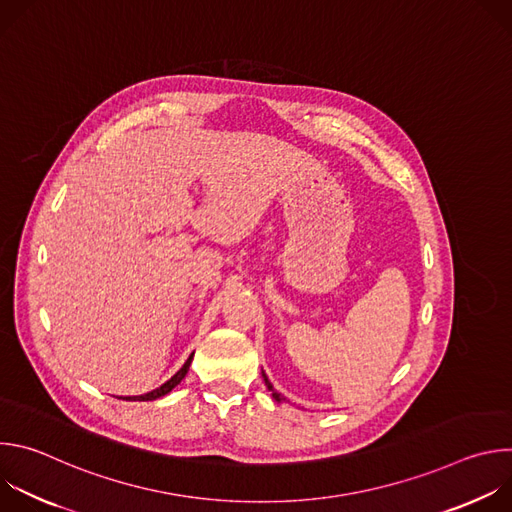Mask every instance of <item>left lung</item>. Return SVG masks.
I'll return each mask as SVG.
<instances>
[{"instance_id": "8db88e82", "label": "left lung", "mask_w": 512, "mask_h": 512, "mask_svg": "<svg viewBox=\"0 0 512 512\" xmlns=\"http://www.w3.org/2000/svg\"><path fill=\"white\" fill-rule=\"evenodd\" d=\"M263 381H265V385H267V389H269V391H271V395H273V399H275V401H277V403H281V401H285V397H283V395H281V393H277V391H275V389H273V385H271V383H269V379H267V375H265V373H263Z\"/></svg>"}]
</instances>
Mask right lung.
<instances>
[{
    "mask_svg": "<svg viewBox=\"0 0 512 512\" xmlns=\"http://www.w3.org/2000/svg\"><path fill=\"white\" fill-rule=\"evenodd\" d=\"M192 356H194V352L188 356V360L184 362V367H182L172 379H168L164 385H160L158 389H154V391H150V393H143V395H129V397H119V399H123V401H156V399L168 395V393H170L174 387H178V385L182 383V379L186 377V373H188V369H190Z\"/></svg>",
    "mask_w": 512,
    "mask_h": 512,
    "instance_id": "right-lung-1",
    "label": "right lung"
}]
</instances>
